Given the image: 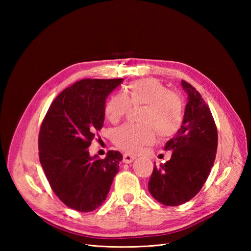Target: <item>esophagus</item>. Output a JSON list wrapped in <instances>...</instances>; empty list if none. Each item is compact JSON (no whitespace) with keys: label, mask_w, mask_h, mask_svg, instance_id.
<instances>
[{"label":"esophagus","mask_w":251,"mask_h":251,"mask_svg":"<svg viewBox=\"0 0 251 251\" xmlns=\"http://www.w3.org/2000/svg\"><path fill=\"white\" fill-rule=\"evenodd\" d=\"M134 159H135V156L130 155V154H127V153H125L124 154V158H123V161L125 163H131L134 160Z\"/></svg>","instance_id":"1"}]
</instances>
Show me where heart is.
<instances>
[{
	"mask_svg": "<svg viewBox=\"0 0 251 251\" xmlns=\"http://www.w3.org/2000/svg\"><path fill=\"white\" fill-rule=\"evenodd\" d=\"M130 105H144L140 116L142 125H126L113 135L115 146L126 153H137L143 146L153 143L155 130L160 138L171 137L183 123L182 98L155 78L135 80L126 88L125 95H111L104 103V116L111 124H118Z\"/></svg>",
	"mask_w": 251,
	"mask_h": 251,
	"instance_id": "obj_1",
	"label": "heart"
}]
</instances>
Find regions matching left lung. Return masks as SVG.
I'll use <instances>...</instances> for the list:
<instances>
[{
  "label": "left lung",
  "mask_w": 251,
  "mask_h": 251,
  "mask_svg": "<svg viewBox=\"0 0 251 251\" xmlns=\"http://www.w3.org/2000/svg\"><path fill=\"white\" fill-rule=\"evenodd\" d=\"M188 95L184 119L175 137L165 143L169 161L155 165L149 192L165 206H178L200 192L214 165L218 132L209 107L191 83L182 80Z\"/></svg>",
  "instance_id": "8db88e82"
}]
</instances>
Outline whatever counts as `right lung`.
Returning <instances> with one entry per match:
<instances>
[{
	"mask_svg": "<svg viewBox=\"0 0 251 251\" xmlns=\"http://www.w3.org/2000/svg\"><path fill=\"white\" fill-rule=\"evenodd\" d=\"M124 78L81 79L60 92L44 117L39 157L52 191L68 207L93 211L104 202L123 155L90 157L88 148L103 126L105 98Z\"/></svg>",
	"mask_w": 251,
	"mask_h": 251,
	"instance_id": "1",
	"label": "right lung"
}]
</instances>
